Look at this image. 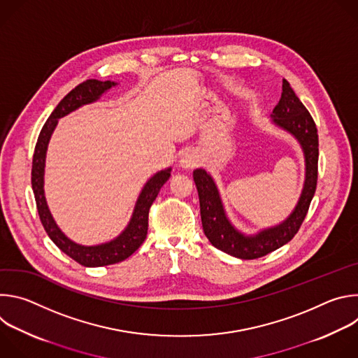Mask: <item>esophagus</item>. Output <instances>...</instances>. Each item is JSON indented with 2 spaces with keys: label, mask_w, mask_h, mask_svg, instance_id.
Returning a JSON list of instances; mask_svg holds the SVG:
<instances>
[{
  "label": "esophagus",
  "mask_w": 358,
  "mask_h": 358,
  "mask_svg": "<svg viewBox=\"0 0 358 358\" xmlns=\"http://www.w3.org/2000/svg\"><path fill=\"white\" fill-rule=\"evenodd\" d=\"M180 164L182 169H194L199 164V156L196 155L195 151H187L182 155Z\"/></svg>",
  "instance_id": "obj_1"
}]
</instances>
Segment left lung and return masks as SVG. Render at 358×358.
<instances>
[{
    "instance_id": "8db88e82",
    "label": "left lung",
    "mask_w": 358,
    "mask_h": 358,
    "mask_svg": "<svg viewBox=\"0 0 358 358\" xmlns=\"http://www.w3.org/2000/svg\"><path fill=\"white\" fill-rule=\"evenodd\" d=\"M272 119L276 126L297 138L306 162L301 195L293 213L282 224L264 229L257 235H243L227 218L213 177L202 169H196L192 173L199 196L203 234L217 249L239 259H258L287 243L303 224L316 192L319 162L317 127L309 110L304 108L286 79H283L282 96L273 109Z\"/></svg>"
}]
</instances>
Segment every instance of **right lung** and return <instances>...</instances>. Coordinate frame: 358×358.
<instances>
[{
  "label": "right lung",
  "instance_id": "add662e5",
  "mask_svg": "<svg viewBox=\"0 0 358 358\" xmlns=\"http://www.w3.org/2000/svg\"><path fill=\"white\" fill-rule=\"evenodd\" d=\"M115 85L116 83L110 80L101 82L96 79H89L78 85L75 89H72L59 101V105L55 108V110L50 113V116L45 122L38 136V141L34 151V159H32L31 182H32L39 220L48 236L52 239V242L62 252H65L69 258H72L78 264L87 268L106 266V265L122 262L127 259L130 255H133L140 248V245L144 242L147 236L148 211H150L151 203L155 202V199L160 192V188L167 182V180L171 176L170 174L171 169L162 170L145 182V185L143 187L138 195V199L136 202V207L127 228L116 239L106 243H100L94 246L79 245L71 241L59 229L55 220L52 218V215H50V211L48 208V203L45 199V194H43V170H45V156H46L48 143L50 136H52V131L58 124V119L69 115L71 112L76 110L83 105L96 101L101 94Z\"/></svg>",
  "mask_w": 358,
  "mask_h": 358
}]
</instances>
